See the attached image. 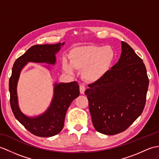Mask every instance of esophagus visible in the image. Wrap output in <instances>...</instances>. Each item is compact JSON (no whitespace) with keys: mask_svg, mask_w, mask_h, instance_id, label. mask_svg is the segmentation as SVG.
<instances>
[{"mask_svg":"<svg viewBox=\"0 0 159 159\" xmlns=\"http://www.w3.org/2000/svg\"><path fill=\"white\" fill-rule=\"evenodd\" d=\"M79 89H80V94H84V91H85V89H86L85 86L83 85V84H80L79 87Z\"/></svg>","mask_w":159,"mask_h":159,"instance_id":"esophagus-1","label":"esophagus"}]
</instances>
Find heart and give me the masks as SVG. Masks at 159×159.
Masks as SVG:
<instances>
[{"instance_id": "heart-1", "label": "heart", "mask_w": 159, "mask_h": 159, "mask_svg": "<svg viewBox=\"0 0 159 159\" xmlns=\"http://www.w3.org/2000/svg\"><path fill=\"white\" fill-rule=\"evenodd\" d=\"M116 57L110 46L89 45L75 48L70 53V63L62 61V69L69 74L74 69L83 70V78L89 82H96L108 72Z\"/></svg>"}]
</instances>
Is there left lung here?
<instances>
[{
	"label": "left lung",
	"mask_w": 159,
	"mask_h": 159,
	"mask_svg": "<svg viewBox=\"0 0 159 159\" xmlns=\"http://www.w3.org/2000/svg\"><path fill=\"white\" fill-rule=\"evenodd\" d=\"M121 45L119 61L84 92L95 130L105 135L126 130L146 104L149 84L146 66L127 43Z\"/></svg>",
	"instance_id": "left-lung-1"
}]
</instances>
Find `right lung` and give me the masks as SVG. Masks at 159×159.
<instances>
[{
    "instance_id": "right-lung-1",
    "label": "right lung",
    "mask_w": 159,
    "mask_h": 159,
    "mask_svg": "<svg viewBox=\"0 0 159 159\" xmlns=\"http://www.w3.org/2000/svg\"><path fill=\"white\" fill-rule=\"evenodd\" d=\"M65 43L55 45H36L15 61L12 74L9 79L10 104L15 117L23 126L36 136L52 137L58 134L64 127L67 110L74 99L80 94L79 86L76 81L70 83H55L53 96L49 108L45 112L36 116H28L21 111L18 104L17 86L21 70L28 62L45 63L55 65V55ZM49 66L47 68L49 69Z\"/></svg>"
}]
</instances>
